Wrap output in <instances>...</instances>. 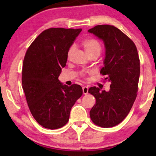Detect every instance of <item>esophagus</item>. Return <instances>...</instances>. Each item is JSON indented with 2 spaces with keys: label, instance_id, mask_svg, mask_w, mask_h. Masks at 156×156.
<instances>
[{
  "label": "esophagus",
  "instance_id": "esophagus-1",
  "mask_svg": "<svg viewBox=\"0 0 156 156\" xmlns=\"http://www.w3.org/2000/svg\"><path fill=\"white\" fill-rule=\"evenodd\" d=\"M88 90H89V88L87 87H83V92L84 94H88Z\"/></svg>",
  "mask_w": 156,
  "mask_h": 156
}]
</instances>
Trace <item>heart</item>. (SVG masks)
<instances>
[{
	"instance_id": "obj_1",
	"label": "heart",
	"mask_w": 156,
	"mask_h": 156,
	"mask_svg": "<svg viewBox=\"0 0 156 156\" xmlns=\"http://www.w3.org/2000/svg\"><path fill=\"white\" fill-rule=\"evenodd\" d=\"M83 46L88 56H90V55L94 54H100V53L102 49V46L101 44L100 43V42L98 41H97L96 39L92 38H87L86 39V40H84L83 42ZM75 48L76 47L74 44H73V45L69 47V49L67 52L68 58H69L72 56L73 52L74 51ZM81 75L84 76V73H81Z\"/></svg>"
}]
</instances>
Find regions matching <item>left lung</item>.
<instances>
[{
	"label": "left lung",
	"instance_id": "obj_1",
	"mask_svg": "<svg viewBox=\"0 0 156 156\" xmlns=\"http://www.w3.org/2000/svg\"><path fill=\"white\" fill-rule=\"evenodd\" d=\"M88 31L104 42L105 58L100 73L111 83L109 91L96 87L89 89L96 98L90 118L95 125L112 127L126 117L136 98L140 77L138 51L133 42L113 25H96Z\"/></svg>",
	"mask_w": 156,
	"mask_h": 156
}]
</instances>
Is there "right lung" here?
Here are the masks:
<instances>
[{
    "mask_svg": "<svg viewBox=\"0 0 156 156\" xmlns=\"http://www.w3.org/2000/svg\"><path fill=\"white\" fill-rule=\"evenodd\" d=\"M82 29L49 28L29 47L23 60L22 85L29 109L39 125L49 129L62 127L83 89L63 85L58 80L66 66L67 52Z\"/></svg>",
    "mask_w": 156,
    "mask_h": 156,
    "instance_id": "right-lung-1",
    "label": "right lung"
}]
</instances>
